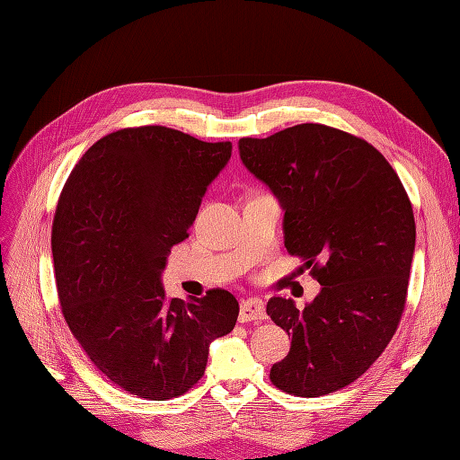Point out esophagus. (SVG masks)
<instances>
[{
    "label": "esophagus",
    "instance_id": "esophagus-1",
    "mask_svg": "<svg viewBox=\"0 0 460 460\" xmlns=\"http://www.w3.org/2000/svg\"><path fill=\"white\" fill-rule=\"evenodd\" d=\"M267 318V309H264V303L259 297H249L243 299L240 305V320L247 323V320H264Z\"/></svg>",
    "mask_w": 460,
    "mask_h": 460
}]
</instances>
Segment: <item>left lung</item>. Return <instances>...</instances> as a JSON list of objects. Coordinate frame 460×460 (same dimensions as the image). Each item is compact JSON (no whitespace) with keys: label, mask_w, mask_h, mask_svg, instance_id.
<instances>
[{"label":"left lung","mask_w":460,"mask_h":460,"mask_svg":"<svg viewBox=\"0 0 460 460\" xmlns=\"http://www.w3.org/2000/svg\"><path fill=\"white\" fill-rule=\"evenodd\" d=\"M240 159L284 211V245L313 264L320 294L267 313L291 336L270 380L318 397L349 385L382 355L405 309L416 226L399 176L368 142L324 124L242 137Z\"/></svg>","instance_id":"obj_1"}]
</instances>
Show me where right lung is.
I'll use <instances>...</instances> for the list:
<instances>
[{"mask_svg": "<svg viewBox=\"0 0 460 460\" xmlns=\"http://www.w3.org/2000/svg\"><path fill=\"white\" fill-rule=\"evenodd\" d=\"M230 155V142L124 128L97 140L61 191L51 252L63 316L97 370L137 397L188 392L208 345L238 320L226 289L186 303L161 284L171 247L188 238Z\"/></svg>", "mask_w": 460, "mask_h": 460, "instance_id": "1", "label": "right lung"}]
</instances>
